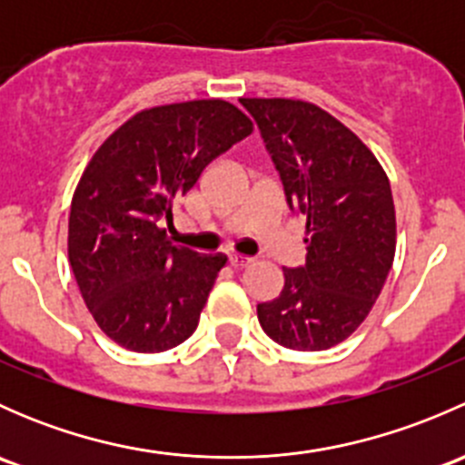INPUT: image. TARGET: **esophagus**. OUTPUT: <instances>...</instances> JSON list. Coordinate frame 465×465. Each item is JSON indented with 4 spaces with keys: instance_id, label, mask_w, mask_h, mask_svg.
Segmentation results:
<instances>
[{
    "instance_id": "34e87169",
    "label": "esophagus",
    "mask_w": 465,
    "mask_h": 465,
    "mask_svg": "<svg viewBox=\"0 0 465 465\" xmlns=\"http://www.w3.org/2000/svg\"><path fill=\"white\" fill-rule=\"evenodd\" d=\"M252 262L250 256H241V254H232L229 256V265L236 267V270H242V267H247Z\"/></svg>"
}]
</instances>
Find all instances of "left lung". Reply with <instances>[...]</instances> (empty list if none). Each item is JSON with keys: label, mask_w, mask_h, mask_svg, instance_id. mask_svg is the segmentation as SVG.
Instances as JSON below:
<instances>
[{"label": "left lung", "mask_w": 465, "mask_h": 465, "mask_svg": "<svg viewBox=\"0 0 465 465\" xmlns=\"http://www.w3.org/2000/svg\"><path fill=\"white\" fill-rule=\"evenodd\" d=\"M279 171L288 206L306 215L308 254L285 267L283 290L259 303L267 337L326 351L367 320L396 254L391 186L376 154L322 107L241 98Z\"/></svg>", "instance_id": "8db88e82"}]
</instances>
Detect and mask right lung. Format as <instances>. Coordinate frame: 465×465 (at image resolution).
I'll return each mask as SVG.
<instances>
[{
	"label": "right lung",
	"instance_id": "add662e5",
	"mask_svg": "<svg viewBox=\"0 0 465 465\" xmlns=\"http://www.w3.org/2000/svg\"><path fill=\"white\" fill-rule=\"evenodd\" d=\"M254 125L220 98L150 107L87 163L69 213V262L89 312L134 353L182 344L198 328L227 256L175 247L162 223L218 154Z\"/></svg>",
	"mask_w": 465,
	"mask_h": 465
}]
</instances>
